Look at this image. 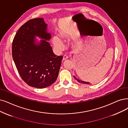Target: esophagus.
Instances as JSON below:
<instances>
[{"label": "esophagus", "mask_w": 128, "mask_h": 128, "mask_svg": "<svg viewBox=\"0 0 128 128\" xmlns=\"http://www.w3.org/2000/svg\"><path fill=\"white\" fill-rule=\"evenodd\" d=\"M68 56H67L66 54H64V55L63 56V60H66V59H68Z\"/></svg>", "instance_id": "1"}]
</instances>
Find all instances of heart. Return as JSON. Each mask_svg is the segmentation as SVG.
Here are the masks:
<instances>
[{"instance_id":"heart-1","label":"heart","mask_w":128,"mask_h":128,"mask_svg":"<svg viewBox=\"0 0 128 128\" xmlns=\"http://www.w3.org/2000/svg\"><path fill=\"white\" fill-rule=\"evenodd\" d=\"M52 43L54 48L58 51L61 52L64 49V44L58 37L54 36L52 38Z\"/></svg>"}]
</instances>
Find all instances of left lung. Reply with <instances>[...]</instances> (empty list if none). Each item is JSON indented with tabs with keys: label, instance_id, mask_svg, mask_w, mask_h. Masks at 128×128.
Here are the masks:
<instances>
[{
	"label": "left lung",
	"instance_id": "obj_1",
	"mask_svg": "<svg viewBox=\"0 0 128 128\" xmlns=\"http://www.w3.org/2000/svg\"><path fill=\"white\" fill-rule=\"evenodd\" d=\"M74 79H76V80H77L78 82H79L80 83H81V84H90V82H85V81H81V80H79V79H76L74 76Z\"/></svg>",
	"mask_w": 128,
	"mask_h": 128
}]
</instances>
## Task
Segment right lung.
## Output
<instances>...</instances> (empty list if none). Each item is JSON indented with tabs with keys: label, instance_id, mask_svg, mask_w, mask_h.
<instances>
[{
	"label": "right lung",
	"instance_id": "obj_1",
	"mask_svg": "<svg viewBox=\"0 0 128 128\" xmlns=\"http://www.w3.org/2000/svg\"><path fill=\"white\" fill-rule=\"evenodd\" d=\"M47 26L42 18L28 20L19 29L12 44V58L20 76L28 85L36 88L54 82L63 58L54 54L46 41L51 38ZM34 36L44 40L36 45Z\"/></svg>",
	"mask_w": 128,
	"mask_h": 128
}]
</instances>
